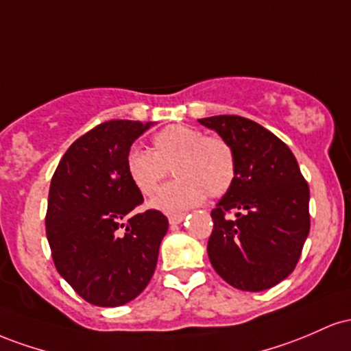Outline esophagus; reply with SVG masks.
<instances>
[{
  "instance_id": "obj_1",
  "label": "esophagus",
  "mask_w": 351,
  "mask_h": 351,
  "mask_svg": "<svg viewBox=\"0 0 351 351\" xmlns=\"http://www.w3.org/2000/svg\"><path fill=\"white\" fill-rule=\"evenodd\" d=\"M184 219H186V214H172L169 215V223H171V226H177V223L182 222Z\"/></svg>"
}]
</instances>
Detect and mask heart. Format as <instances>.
I'll list each match as a JSON object with an SVG mask.
<instances>
[{
	"label": "heart",
	"mask_w": 351,
	"mask_h": 351,
	"mask_svg": "<svg viewBox=\"0 0 351 351\" xmlns=\"http://www.w3.org/2000/svg\"><path fill=\"white\" fill-rule=\"evenodd\" d=\"M174 167V182L152 199L151 206L165 214L189 210L208 197H222L237 176V157L228 141L207 136L187 124H174L157 132L152 152L129 149L125 171L143 195H152Z\"/></svg>",
	"instance_id": "b5f03b06"
}]
</instances>
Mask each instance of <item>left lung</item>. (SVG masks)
I'll list each match as a JSON object with an SVG mask.
<instances>
[{
	"label": "left lung",
	"mask_w": 351,
	"mask_h": 351,
	"mask_svg": "<svg viewBox=\"0 0 351 351\" xmlns=\"http://www.w3.org/2000/svg\"><path fill=\"white\" fill-rule=\"evenodd\" d=\"M228 141L234 184L212 208L207 254L227 283L262 292L292 274L310 232V189L297 159L275 134L240 116L199 119Z\"/></svg>",
	"instance_id": "1"
}]
</instances>
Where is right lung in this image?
<instances>
[{"label":"right lung","mask_w":351,"mask_h":351,"mask_svg":"<svg viewBox=\"0 0 351 351\" xmlns=\"http://www.w3.org/2000/svg\"><path fill=\"white\" fill-rule=\"evenodd\" d=\"M154 123L114 119L74 141L49 186L46 237L54 265L97 306L134 300L151 282L169 220L144 202L125 171L134 141Z\"/></svg>","instance_id":"right-lung-1"}]
</instances>
